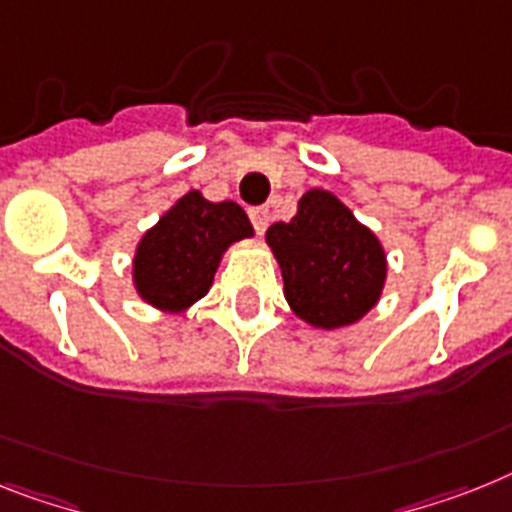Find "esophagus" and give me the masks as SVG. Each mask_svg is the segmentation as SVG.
<instances>
[{
	"mask_svg": "<svg viewBox=\"0 0 512 512\" xmlns=\"http://www.w3.org/2000/svg\"><path fill=\"white\" fill-rule=\"evenodd\" d=\"M248 214H251L253 230L259 232V235H264L266 227H269V209H266V206H256V209H251Z\"/></svg>",
	"mask_w": 512,
	"mask_h": 512,
	"instance_id": "1",
	"label": "esophagus"
}]
</instances>
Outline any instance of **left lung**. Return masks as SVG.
Listing matches in <instances>:
<instances>
[{
    "label": "left lung",
    "mask_w": 512,
    "mask_h": 512,
    "mask_svg": "<svg viewBox=\"0 0 512 512\" xmlns=\"http://www.w3.org/2000/svg\"><path fill=\"white\" fill-rule=\"evenodd\" d=\"M266 243L282 269L287 303L311 327H348L377 306L387 256L335 193H303L298 214L269 227Z\"/></svg>",
    "instance_id": "obj_1"
}]
</instances>
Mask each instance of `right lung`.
<instances>
[{
	"label": "right lung",
	"mask_w": 512,
	"mask_h": 512,
	"mask_svg": "<svg viewBox=\"0 0 512 512\" xmlns=\"http://www.w3.org/2000/svg\"><path fill=\"white\" fill-rule=\"evenodd\" d=\"M243 238L253 227L235 201L214 204L188 190L135 248V290L149 306L180 314L209 293L222 253Z\"/></svg>",
	"instance_id": "obj_1"
}]
</instances>
